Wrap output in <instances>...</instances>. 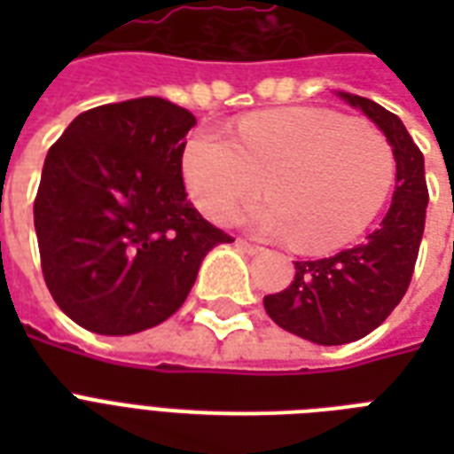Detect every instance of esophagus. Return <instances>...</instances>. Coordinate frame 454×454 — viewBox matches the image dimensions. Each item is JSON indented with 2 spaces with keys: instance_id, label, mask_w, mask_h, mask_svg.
Instances as JSON below:
<instances>
[{
  "instance_id": "obj_1",
  "label": "esophagus",
  "mask_w": 454,
  "mask_h": 454,
  "mask_svg": "<svg viewBox=\"0 0 454 454\" xmlns=\"http://www.w3.org/2000/svg\"><path fill=\"white\" fill-rule=\"evenodd\" d=\"M235 245L242 249V252H247V254H259L263 247L254 245V242H247V240H235Z\"/></svg>"
}]
</instances>
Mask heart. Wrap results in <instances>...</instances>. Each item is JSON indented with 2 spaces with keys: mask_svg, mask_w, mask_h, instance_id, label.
Listing matches in <instances>:
<instances>
[{
  "mask_svg": "<svg viewBox=\"0 0 454 454\" xmlns=\"http://www.w3.org/2000/svg\"><path fill=\"white\" fill-rule=\"evenodd\" d=\"M185 188L209 219L223 221L263 191L247 219L256 231L327 252L358 238L395 184L394 145L377 127L320 108L266 110L238 124L235 141L195 131L181 157Z\"/></svg>",
  "mask_w": 454,
  "mask_h": 454,
  "instance_id": "1",
  "label": "heart"
}]
</instances>
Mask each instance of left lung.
Returning a JSON list of instances; mask_svg holds the SVG:
<instances>
[{
    "instance_id": "8db88e82",
    "label": "left lung",
    "mask_w": 454,
    "mask_h": 454,
    "mask_svg": "<svg viewBox=\"0 0 454 454\" xmlns=\"http://www.w3.org/2000/svg\"><path fill=\"white\" fill-rule=\"evenodd\" d=\"M339 98L363 110L391 141L395 191L387 216L365 240L325 259L294 262L290 287L263 297L273 323L323 346L363 339L401 303L412 280L429 205L424 155L405 124L370 98L346 91H339Z\"/></svg>"
}]
</instances>
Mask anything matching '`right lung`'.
Instances as JSON below:
<instances>
[{"label":"right lung","instance_id":"right-lung-1","mask_svg":"<svg viewBox=\"0 0 454 454\" xmlns=\"http://www.w3.org/2000/svg\"><path fill=\"white\" fill-rule=\"evenodd\" d=\"M192 127V113L144 96L82 113L46 153L35 198L42 273L84 330L124 337L164 323L207 252L233 242L185 198Z\"/></svg>","mask_w":454,"mask_h":454}]
</instances>
